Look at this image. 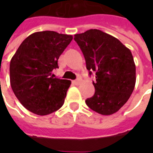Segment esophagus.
I'll list each match as a JSON object with an SVG mask.
<instances>
[{
  "label": "esophagus",
  "mask_w": 153,
  "mask_h": 153,
  "mask_svg": "<svg viewBox=\"0 0 153 153\" xmlns=\"http://www.w3.org/2000/svg\"><path fill=\"white\" fill-rule=\"evenodd\" d=\"M81 80H82L81 77H80V76H78V78H77L76 80H74V84H76V85H78V84H79V82H81Z\"/></svg>",
  "instance_id": "obj_1"
}]
</instances>
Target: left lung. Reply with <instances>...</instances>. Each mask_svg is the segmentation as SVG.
<instances>
[{
  "instance_id": "1",
  "label": "left lung",
  "mask_w": 153,
  "mask_h": 153,
  "mask_svg": "<svg viewBox=\"0 0 153 153\" xmlns=\"http://www.w3.org/2000/svg\"><path fill=\"white\" fill-rule=\"evenodd\" d=\"M84 55L89 74L95 73V92L86 104L102 115L116 113L134 90L136 66L130 50L119 39L98 29L74 35Z\"/></svg>"
}]
</instances>
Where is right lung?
<instances>
[{
	"label": "right lung",
	"instance_id": "right-lung-1",
	"mask_svg": "<svg viewBox=\"0 0 153 153\" xmlns=\"http://www.w3.org/2000/svg\"><path fill=\"white\" fill-rule=\"evenodd\" d=\"M71 35L53 31L35 32L22 42L10 62V84L24 106L37 115H48L64 103L71 82L55 78L53 70L71 42Z\"/></svg>",
	"mask_w": 153,
	"mask_h": 153
}]
</instances>
